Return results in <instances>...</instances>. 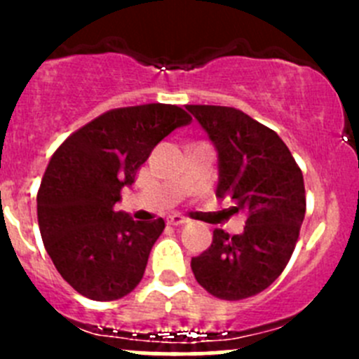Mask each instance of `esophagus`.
<instances>
[{"instance_id": "34e87169", "label": "esophagus", "mask_w": 359, "mask_h": 359, "mask_svg": "<svg viewBox=\"0 0 359 359\" xmlns=\"http://www.w3.org/2000/svg\"><path fill=\"white\" fill-rule=\"evenodd\" d=\"M187 222V219L186 217H182V215H170L168 219H166V224H168V226H173V227H177V226H184V224Z\"/></svg>"}]
</instances>
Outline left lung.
Segmentation results:
<instances>
[{"instance_id": "obj_1", "label": "left lung", "mask_w": 359, "mask_h": 359, "mask_svg": "<svg viewBox=\"0 0 359 359\" xmlns=\"http://www.w3.org/2000/svg\"><path fill=\"white\" fill-rule=\"evenodd\" d=\"M217 153V196L247 213L243 233L213 231L208 250L193 257L198 283L217 299L241 300L266 290L290 260L306 215L304 177L276 132L243 111L187 106Z\"/></svg>"}]
</instances>
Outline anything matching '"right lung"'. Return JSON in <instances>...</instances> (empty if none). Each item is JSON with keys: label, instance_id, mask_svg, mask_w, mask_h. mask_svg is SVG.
Instances as JSON below:
<instances>
[{"label": "right lung", "instance_id": "obj_1", "mask_svg": "<svg viewBox=\"0 0 359 359\" xmlns=\"http://www.w3.org/2000/svg\"><path fill=\"white\" fill-rule=\"evenodd\" d=\"M191 116L144 104L104 112L72 133L50 159L38 191L43 243L60 276L92 300H116L140 283L165 220L114 212L151 151Z\"/></svg>", "mask_w": 359, "mask_h": 359}]
</instances>
